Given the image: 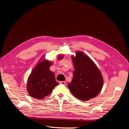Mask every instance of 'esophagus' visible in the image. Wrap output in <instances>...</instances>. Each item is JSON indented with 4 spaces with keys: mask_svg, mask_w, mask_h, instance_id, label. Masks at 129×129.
<instances>
[{
    "mask_svg": "<svg viewBox=\"0 0 129 129\" xmlns=\"http://www.w3.org/2000/svg\"><path fill=\"white\" fill-rule=\"evenodd\" d=\"M60 83L61 84H63V85H66V84H67L66 81H61V82H60Z\"/></svg>",
    "mask_w": 129,
    "mask_h": 129,
    "instance_id": "obj_1",
    "label": "esophagus"
}]
</instances>
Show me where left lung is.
Wrapping results in <instances>:
<instances>
[{"instance_id":"left-lung-1","label":"left lung","mask_w":129,"mask_h":129,"mask_svg":"<svg viewBox=\"0 0 129 129\" xmlns=\"http://www.w3.org/2000/svg\"><path fill=\"white\" fill-rule=\"evenodd\" d=\"M73 78L68 87L74 96L85 101L94 98L101 91L103 79L99 69L90 57L78 51L72 56Z\"/></svg>"}]
</instances>
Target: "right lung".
Returning a JSON list of instances; mask_svg holds the SVG:
<instances>
[{
  "instance_id": "right-lung-1",
  "label": "right lung",
  "mask_w": 129,
  "mask_h": 129,
  "mask_svg": "<svg viewBox=\"0 0 129 129\" xmlns=\"http://www.w3.org/2000/svg\"><path fill=\"white\" fill-rule=\"evenodd\" d=\"M63 56L60 55L58 58L61 59ZM52 63L49 60L40 62L31 72L27 83V91L31 97L36 99H43L50 94L58 84L55 81L54 73L49 70Z\"/></svg>"
}]
</instances>
